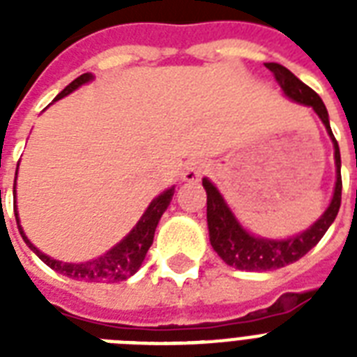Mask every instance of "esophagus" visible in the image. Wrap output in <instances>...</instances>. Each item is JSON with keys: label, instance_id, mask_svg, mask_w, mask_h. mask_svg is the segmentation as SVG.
<instances>
[{"label": "esophagus", "instance_id": "obj_1", "mask_svg": "<svg viewBox=\"0 0 357 357\" xmlns=\"http://www.w3.org/2000/svg\"><path fill=\"white\" fill-rule=\"evenodd\" d=\"M207 172V165L204 161H190L187 162V167L183 168L181 179L187 183H198L202 176Z\"/></svg>", "mask_w": 357, "mask_h": 357}]
</instances>
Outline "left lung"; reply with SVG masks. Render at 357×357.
<instances>
[{"label": "left lung", "instance_id": "obj_1", "mask_svg": "<svg viewBox=\"0 0 357 357\" xmlns=\"http://www.w3.org/2000/svg\"><path fill=\"white\" fill-rule=\"evenodd\" d=\"M266 68L274 74V79L282 86L283 94L294 103H300L304 107H311L317 113V116L324 123L328 135L333 142V159H335V187H333V196L326 211L311 224L310 228L300 231L287 238H266L259 235L250 234L243 224L238 222L234 211L224 200L220 190L209 181L207 178L202 179V185L207 192V228H209V241H211L213 250L220 255V259L226 265L234 266L237 271L248 272H265L282 268L285 265H291L300 257H304L313 246H315L328 228L332 226L335 217H337L339 207H341V153H339V144L330 128V119L324 102L315 91L302 83L296 75L287 70L285 66L278 63H266Z\"/></svg>", "mask_w": 357, "mask_h": 357}]
</instances>
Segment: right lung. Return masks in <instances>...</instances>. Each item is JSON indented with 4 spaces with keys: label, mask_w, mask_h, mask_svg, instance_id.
Masks as SVG:
<instances>
[{
    "label": "right lung",
    "mask_w": 357,
    "mask_h": 357,
    "mask_svg": "<svg viewBox=\"0 0 357 357\" xmlns=\"http://www.w3.org/2000/svg\"><path fill=\"white\" fill-rule=\"evenodd\" d=\"M94 79V75L91 72L79 75L77 79L70 83L64 91L57 94V98L53 102H57L61 98L68 96L74 91H77L81 85L91 83ZM18 176V170H16ZM14 196H16V179H14ZM174 196V187L162 190L161 195L153 198L150 202V206L146 207V211L142 213V217L139 218V222L135 224L133 229L129 231L126 237L116 243L111 250H107L105 254L96 257V259L85 261V263H64V261L53 259L50 255L36 248L35 244L31 243L27 235L24 234V228L20 226V217L18 209L14 207V215H16V224H18L20 235L25 241V244L46 263L50 268H53L59 274H63L72 280H79V282H94V283H114V282H123L139 271L142 261L146 257V252L150 250L151 243H153V235H155V228L159 220H161L162 213L167 211V207L170 206Z\"/></svg>",
    "instance_id": "obj_1"
}]
</instances>
